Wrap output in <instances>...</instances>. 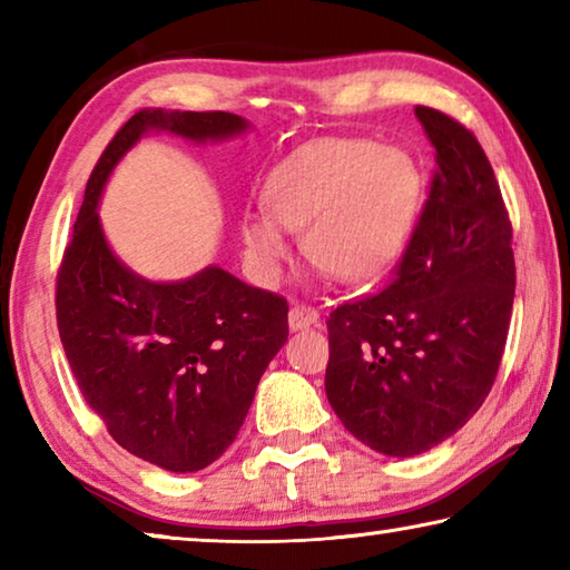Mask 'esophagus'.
Instances as JSON below:
<instances>
[{
  "instance_id": "34e87169",
  "label": "esophagus",
  "mask_w": 570,
  "mask_h": 570,
  "mask_svg": "<svg viewBox=\"0 0 570 570\" xmlns=\"http://www.w3.org/2000/svg\"><path fill=\"white\" fill-rule=\"evenodd\" d=\"M316 322H320V312L306 304H294L292 312H288V326H292L294 332L306 330V326H312Z\"/></svg>"
}]
</instances>
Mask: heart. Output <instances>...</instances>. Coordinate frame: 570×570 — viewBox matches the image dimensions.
<instances>
[{
    "label": "heart",
    "instance_id": "heart-1",
    "mask_svg": "<svg viewBox=\"0 0 570 570\" xmlns=\"http://www.w3.org/2000/svg\"><path fill=\"white\" fill-rule=\"evenodd\" d=\"M268 210L240 218L246 254L264 276L288 256L286 230L336 282H366L397 262L422 206V173L400 148L324 138L292 153L264 186Z\"/></svg>",
    "mask_w": 570,
    "mask_h": 570
}]
</instances>
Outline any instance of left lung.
Instances as JSON below:
<instances>
[{
    "label": "left lung",
    "instance_id": "obj_1",
    "mask_svg": "<svg viewBox=\"0 0 570 570\" xmlns=\"http://www.w3.org/2000/svg\"><path fill=\"white\" fill-rule=\"evenodd\" d=\"M438 170L397 276L326 320V397L366 448L428 452L485 402L515 296L513 228L493 166L450 115L414 108Z\"/></svg>",
    "mask_w": 570,
    "mask_h": 570
}]
</instances>
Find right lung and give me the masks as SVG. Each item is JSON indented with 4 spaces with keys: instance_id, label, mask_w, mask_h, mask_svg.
Here are the masks:
<instances>
[{
    "instance_id": "obj_1",
    "label": "right lung",
    "mask_w": 570,
    "mask_h": 570,
    "mask_svg": "<svg viewBox=\"0 0 570 570\" xmlns=\"http://www.w3.org/2000/svg\"><path fill=\"white\" fill-rule=\"evenodd\" d=\"M246 128L220 110L135 112L92 170L57 272V330L85 402L120 448L170 472L204 470L236 440L288 336V304L220 266L148 282L112 254L98 204L112 168L148 130L206 142Z\"/></svg>"
}]
</instances>
